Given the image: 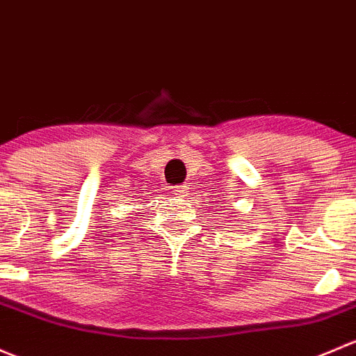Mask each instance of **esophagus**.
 I'll return each mask as SVG.
<instances>
[{"mask_svg": "<svg viewBox=\"0 0 356 356\" xmlns=\"http://www.w3.org/2000/svg\"><path fill=\"white\" fill-rule=\"evenodd\" d=\"M186 190H188V185H179V186H175V195H178V197H185V195H186Z\"/></svg>", "mask_w": 356, "mask_h": 356, "instance_id": "esophagus-1", "label": "esophagus"}]
</instances>
